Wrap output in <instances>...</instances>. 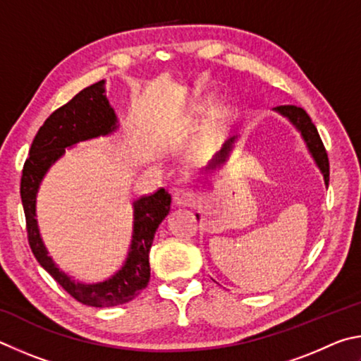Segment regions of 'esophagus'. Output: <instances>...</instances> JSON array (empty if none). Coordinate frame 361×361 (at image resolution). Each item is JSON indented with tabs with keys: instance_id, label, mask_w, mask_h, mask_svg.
<instances>
[{
	"instance_id": "esophagus-1",
	"label": "esophagus",
	"mask_w": 361,
	"mask_h": 361,
	"mask_svg": "<svg viewBox=\"0 0 361 361\" xmlns=\"http://www.w3.org/2000/svg\"><path fill=\"white\" fill-rule=\"evenodd\" d=\"M173 201L177 206L182 207H192L198 203V193L188 188H179L173 195Z\"/></svg>"
}]
</instances>
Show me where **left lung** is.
<instances>
[{
    "mask_svg": "<svg viewBox=\"0 0 361 361\" xmlns=\"http://www.w3.org/2000/svg\"><path fill=\"white\" fill-rule=\"evenodd\" d=\"M273 111L279 112L282 117H286L288 122L300 131L302 141H305L309 154H311L315 164H317V168L320 169L322 176H324L325 185L328 188V182H330V163H328V155H326V150L324 147V142H322L319 131H317V128H315V125L312 123L311 117L307 116V112L302 109V107L295 106V104L277 106ZM233 142H235V137L228 139V141L224 144L222 150L217 152L216 157L212 158V161L203 169V173L212 174L214 171H217L224 166L226 158H228L230 152L233 149ZM197 219H200L198 214H197Z\"/></svg>",
    "mask_w": 361,
    "mask_h": 361,
    "instance_id": "left-lung-1",
    "label": "left lung"
}]
</instances>
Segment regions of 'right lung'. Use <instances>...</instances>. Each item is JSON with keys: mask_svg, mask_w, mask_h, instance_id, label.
Returning a JSON list of instances; mask_svg holds the SVG:
<instances>
[{"mask_svg": "<svg viewBox=\"0 0 361 361\" xmlns=\"http://www.w3.org/2000/svg\"><path fill=\"white\" fill-rule=\"evenodd\" d=\"M118 117L106 97V80L84 88L56 109L37 131L22 173L20 197L27 219L30 247L41 267L82 305L111 307L128 302L147 287L149 252L155 231L171 209V195L164 188L133 200V233L126 258L116 273L101 282H80L61 271L49 255L36 219V197L47 171L66 149L118 130Z\"/></svg>", "mask_w": 361, "mask_h": 361, "instance_id": "1", "label": "right lung"}]
</instances>
